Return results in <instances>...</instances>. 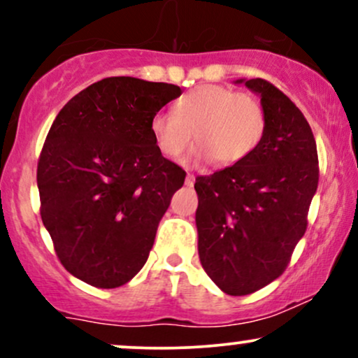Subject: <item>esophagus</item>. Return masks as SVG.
Listing matches in <instances>:
<instances>
[{
	"instance_id": "34e87169",
	"label": "esophagus",
	"mask_w": 358,
	"mask_h": 358,
	"mask_svg": "<svg viewBox=\"0 0 358 358\" xmlns=\"http://www.w3.org/2000/svg\"><path fill=\"white\" fill-rule=\"evenodd\" d=\"M193 183H195V176L188 173L187 178H185V185H187V187H193Z\"/></svg>"
}]
</instances>
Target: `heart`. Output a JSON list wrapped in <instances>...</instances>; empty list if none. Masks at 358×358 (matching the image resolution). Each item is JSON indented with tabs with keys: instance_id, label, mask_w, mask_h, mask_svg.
Returning <instances> with one entry per match:
<instances>
[{
	"instance_id": "heart-1",
	"label": "heart",
	"mask_w": 358,
	"mask_h": 358,
	"mask_svg": "<svg viewBox=\"0 0 358 358\" xmlns=\"http://www.w3.org/2000/svg\"><path fill=\"white\" fill-rule=\"evenodd\" d=\"M266 129L261 102L225 85H200L180 97L171 110L151 117L156 146L168 158H178L192 145L195 162L212 159L219 166L244 162L256 150Z\"/></svg>"
}]
</instances>
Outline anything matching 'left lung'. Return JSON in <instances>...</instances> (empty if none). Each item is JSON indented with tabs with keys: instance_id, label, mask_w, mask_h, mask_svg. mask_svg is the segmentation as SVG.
I'll use <instances>...</instances> for the list:
<instances>
[{
	"instance_id": "1",
	"label": "left lung",
	"mask_w": 358,
	"mask_h": 358,
	"mask_svg": "<svg viewBox=\"0 0 358 358\" xmlns=\"http://www.w3.org/2000/svg\"><path fill=\"white\" fill-rule=\"evenodd\" d=\"M261 97L264 136L244 162L199 176L195 213L205 273L231 296L282 274L305 236L318 187V153L303 113L264 79H239Z\"/></svg>"
}]
</instances>
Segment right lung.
<instances>
[{"label":"right lung","instance_id":"obj_1","mask_svg":"<svg viewBox=\"0 0 358 358\" xmlns=\"http://www.w3.org/2000/svg\"><path fill=\"white\" fill-rule=\"evenodd\" d=\"M178 85L109 77L73 96L38 159L40 213L64 268L90 286L126 285L145 266L185 171L163 158L151 117Z\"/></svg>","mask_w":358,"mask_h":358}]
</instances>
